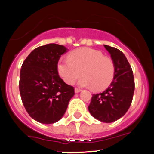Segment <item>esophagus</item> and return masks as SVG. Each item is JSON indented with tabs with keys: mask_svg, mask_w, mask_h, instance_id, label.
Listing matches in <instances>:
<instances>
[{
	"mask_svg": "<svg viewBox=\"0 0 154 154\" xmlns=\"http://www.w3.org/2000/svg\"><path fill=\"white\" fill-rule=\"evenodd\" d=\"M81 91H82L81 89L78 88H75V93H79Z\"/></svg>",
	"mask_w": 154,
	"mask_h": 154,
	"instance_id": "34e87169",
	"label": "esophagus"
}]
</instances>
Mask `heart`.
I'll return each mask as SVG.
<instances>
[{"instance_id": "heart-1", "label": "heart", "mask_w": 154, "mask_h": 154, "mask_svg": "<svg viewBox=\"0 0 154 154\" xmlns=\"http://www.w3.org/2000/svg\"><path fill=\"white\" fill-rule=\"evenodd\" d=\"M60 76L66 83L72 85L82 74L78 82L80 86L93 87L95 91L106 89L115 75V63L112 58L97 50L82 48L69 53V58H62L57 63Z\"/></svg>"}]
</instances>
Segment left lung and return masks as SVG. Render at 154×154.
Instances as JSON below:
<instances>
[{
  "label": "left lung",
  "mask_w": 154,
  "mask_h": 154,
  "mask_svg": "<svg viewBox=\"0 0 154 154\" xmlns=\"http://www.w3.org/2000/svg\"><path fill=\"white\" fill-rule=\"evenodd\" d=\"M115 63V75L110 85L102 93L93 94L88 110L100 122L109 123L123 116L131 106L134 91L133 72L122 51L104 45Z\"/></svg>",
  "instance_id": "8db88e82"
}]
</instances>
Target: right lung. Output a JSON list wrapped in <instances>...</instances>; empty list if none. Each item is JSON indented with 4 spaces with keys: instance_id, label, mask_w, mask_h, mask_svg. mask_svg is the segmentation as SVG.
I'll return each instance as SVG.
<instances>
[{
    "instance_id": "1",
    "label": "right lung",
    "mask_w": 154,
    "mask_h": 154,
    "mask_svg": "<svg viewBox=\"0 0 154 154\" xmlns=\"http://www.w3.org/2000/svg\"><path fill=\"white\" fill-rule=\"evenodd\" d=\"M68 49L48 44L30 53L20 70V92L26 111L43 124L59 121L66 111L74 88L66 84L58 75L57 63Z\"/></svg>"
}]
</instances>
